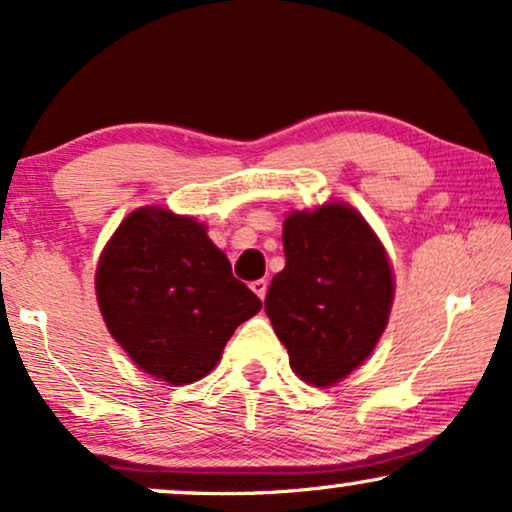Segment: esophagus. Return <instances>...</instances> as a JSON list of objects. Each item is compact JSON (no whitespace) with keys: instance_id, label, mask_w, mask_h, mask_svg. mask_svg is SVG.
I'll use <instances>...</instances> for the list:
<instances>
[{"instance_id":"34e87169","label":"esophagus","mask_w":512,"mask_h":512,"mask_svg":"<svg viewBox=\"0 0 512 512\" xmlns=\"http://www.w3.org/2000/svg\"><path fill=\"white\" fill-rule=\"evenodd\" d=\"M250 288H252V293L260 297V300L267 297V281H264V278H257V281H252Z\"/></svg>"}]
</instances>
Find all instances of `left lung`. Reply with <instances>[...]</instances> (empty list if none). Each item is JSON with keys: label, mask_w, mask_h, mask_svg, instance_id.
Segmentation results:
<instances>
[{"label": "left lung", "mask_w": 512, "mask_h": 512, "mask_svg": "<svg viewBox=\"0 0 512 512\" xmlns=\"http://www.w3.org/2000/svg\"><path fill=\"white\" fill-rule=\"evenodd\" d=\"M286 267L264 309L304 383L335 385L366 361L390 316L394 283L371 226L347 205L293 212L283 224Z\"/></svg>", "instance_id": "8db88e82"}]
</instances>
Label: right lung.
Here are the masks:
<instances>
[{
  "mask_svg": "<svg viewBox=\"0 0 512 512\" xmlns=\"http://www.w3.org/2000/svg\"><path fill=\"white\" fill-rule=\"evenodd\" d=\"M96 297L134 364L170 385L208 375L262 309L203 224L160 208L134 210L118 226L96 269Z\"/></svg>",
  "mask_w": 512,
  "mask_h": 512,
  "instance_id": "obj_1",
  "label": "right lung"
}]
</instances>
